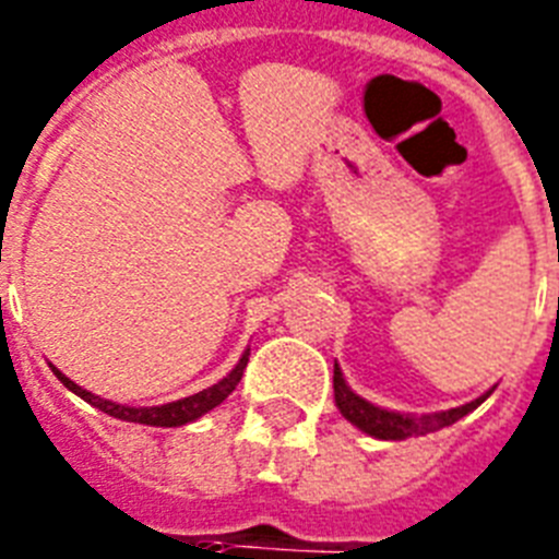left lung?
<instances>
[{
	"label": "left lung",
	"instance_id": "1",
	"mask_svg": "<svg viewBox=\"0 0 559 559\" xmlns=\"http://www.w3.org/2000/svg\"><path fill=\"white\" fill-rule=\"evenodd\" d=\"M333 390H335V405L338 411L344 413V419H350L356 428H361L365 433L376 439H411V437H425L430 430H439V428H448L453 421H460L462 416H468L474 407H479L488 399V393L468 405L462 407H453V411H444V413H433V416H419V419H413V416H402V413H393V411H382V407L370 405L365 402L361 396H356L347 384H344V376L335 365V373H333Z\"/></svg>",
	"mask_w": 559,
	"mask_h": 559
}]
</instances>
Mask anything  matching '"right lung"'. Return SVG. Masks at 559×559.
<instances>
[{
	"instance_id": "1",
	"label": "right lung",
	"mask_w": 559,
	"mask_h": 559,
	"mask_svg": "<svg viewBox=\"0 0 559 559\" xmlns=\"http://www.w3.org/2000/svg\"><path fill=\"white\" fill-rule=\"evenodd\" d=\"M247 361H249V353H243L238 365H235V370L226 376V379H221V382L212 384V388L201 390V393H194V396H186V399H180V402H169V405H160V407L115 405V402L94 396V393L83 390L80 384H74L71 379H68V376L59 373L57 367H51V370H53V376H57L59 382L71 390V393H76V396L85 399L88 405L99 407V411L108 413V416H115V419L140 421V425H152V428H177V425H186V421L201 419L203 413H209L212 407L221 405V402H224V399L229 396L235 388H238L240 376H243V370H247Z\"/></svg>"
}]
</instances>
